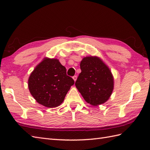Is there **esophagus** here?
Returning <instances> with one entry per match:
<instances>
[{"label": "esophagus", "instance_id": "34e87169", "mask_svg": "<svg viewBox=\"0 0 150 150\" xmlns=\"http://www.w3.org/2000/svg\"><path fill=\"white\" fill-rule=\"evenodd\" d=\"M77 76H73V80H74V81L75 82L76 81V80H77Z\"/></svg>", "mask_w": 150, "mask_h": 150}]
</instances>
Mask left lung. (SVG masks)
<instances>
[{
  "label": "left lung",
  "instance_id": "1",
  "mask_svg": "<svg viewBox=\"0 0 150 150\" xmlns=\"http://www.w3.org/2000/svg\"><path fill=\"white\" fill-rule=\"evenodd\" d=\"M80 66L81 73L75 86L84 99L94 106L106 103L114 88V79L110 68L96 56L84 57Z\"/></svg>",
  "mask_w": 150,
  "mask_h": 150
}]
</instances>
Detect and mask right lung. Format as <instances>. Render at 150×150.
I'll return each mask as SVG.
<instances>
[{
  "mask_svg": "<svg viewBox=\"0 0 150 150\" xmlns=\"http://www.w3.org/2000/svg\"><path fill=\"white\" fill-rule=\"evenodd\" d=\"M73 79L57 59L45 57L31 72L28 88L38 103L47 108L59 106L64 100Z\"/></svg>",
  "mask_w": 150,
  "mask_h": 150,
  "instance_id": "obj_1",
  "label": "right lung"
}]
</instances>
